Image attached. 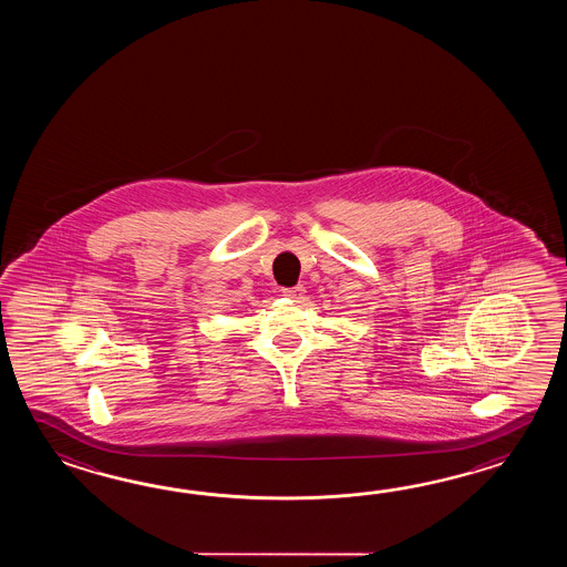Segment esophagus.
<instances>
[{
    "label": "esophagus",
    "mask_w": 567,
    "mask_h": 567,
    "mask_svg": "<svg viewBox=\"0 0 567 567\" xmlns=\"http://www.w3.org/2000/svg\"><path fill=\"white\" fill-rule=\"evenodd\" d=\"M303 293H306L303 286H293V288L284 289V296H288L291 300H300V298H303Z\"/></svg>",
    "instance_id": "obj_1"
}]
</instances>
